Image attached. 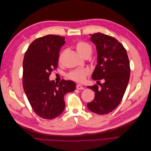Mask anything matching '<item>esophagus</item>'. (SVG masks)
Instances as JSON below:
<instances>
[{"instance_id": "1", "label": "esophagus", "mask_w": 151, "mask_h": 151, "mask_svg": "<svg viewBox=\"0 0 151 151\" xmlns=\"http://www.w3.org/2000/svg\"><path fill=\"white\" fill-rule=\"evenodd\" d=\"M76 88L78 89V90H83V89H84V87L82 86V85H80V84H77L76 86Z\"/></svg>"}]
</instances>
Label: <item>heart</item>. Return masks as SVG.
<instances>
[{
  "label": "heart",
  "mask_w": 151,
  "mask_h": 151,
  "mask_svg": "<svg viewBox=\"0 0 151 151\" xmlns=\"http://www.w3.org/2000/svg\"><path fill=\"white\" fill-rule=\"evenodd\" d=\"M76 48L81 56H85L88 55H90L91 52H92V48L91 45L84 42H79L77 43L76 45ZM89 74V71L86 68H81V69H76L72 71L69 74L68 77L70 79L74 80L77 82H82L84 80L86 76Z\"/></svg>",
  "instance_id": "heart-1"
}]
</instances>
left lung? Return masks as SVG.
Listing matches in <instances>:
<instances>
[{
  "label": "left lung",
  "instance_id": "left-lung-1",
  "mask_svg": "<svg viewBox=\"0 0 151 151\" xmlns=\"http://www.w3.org/2000/svg\"><path fill=\"white\" fill-rule=\"evenodd\" d=\"M89 36L98 56L92 78L104 82L101 88L96 84L88 86L95 96L87 106L92 112L104 115L113 111L122 101L130 79V63L126 50L116 39L101 33Z\"/></svg>",
  "mask_w": 151,
  "mask_h": 151
}]
</instances>
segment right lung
I'll list each match as a JSON object with an SVG mask.
<instances>
[{
  "instance_id": "add662e5",
  "label": "right lung",
  "mask_w": 151,
  "mask_h": 151,
  "mask_svg": "<svg viewBox=\"0 0 151 151\" xmlns=\"http://www.w3.org/2000/svg\"><path fill=\"white\" fill-rule=\"evenodd\" d=\"M65 43V38L49 35L31 43L23 60V88L36 114L45 119L57 117L65 108L63 97L75 91L72 81L62 80L58 84L49 77L58 66L59 52Z\"/></svg>"
}]
</instances>
